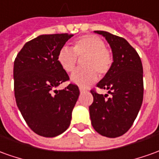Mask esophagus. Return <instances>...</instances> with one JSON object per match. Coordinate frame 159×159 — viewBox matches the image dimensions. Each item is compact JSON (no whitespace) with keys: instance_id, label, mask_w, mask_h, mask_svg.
Masks as SVG:
<instances>
[{"instance_id":"obj_1","label":"esophagus","mask_w":159,"mask_h":159,"mask_svg":"<svg viewBox=\"0 0 159 159\" xmlns=\"http://www.w3.org/2000/svg\"><path fill=\"white\" fill-rule=\"evenodd\" d=\"M79 89H80V92H84V91H86V89H83V88H79Z\"/></svg>"}]
</instances>
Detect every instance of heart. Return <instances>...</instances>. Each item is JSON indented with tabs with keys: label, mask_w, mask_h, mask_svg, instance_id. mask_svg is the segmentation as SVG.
Segmentation results:
<instances>
[{
	"label": "heart",
	"mask_w": 159,
	"mask_h": 159,
	"mask_svg": "<svg viewBox=\"0 0 159 159\" xmlns=\"http://www.w3.org/2000/svg\"><path fill=\"white\" fill-rule=\"evenodd\" d=\"M72 49L64 46L57 53V63L64 71L72 72L76 68L77 57L86 56L82 70H77L70 76L72 83L81 88H86L97 81L98 73L104 76L110 70L113 55L105 47L104 41L95 35H83L72 43Z\"/></svg>",
	"instance_id": "1"
}]
</instances>
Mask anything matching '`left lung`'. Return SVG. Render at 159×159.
<instances>
[{"mask_svg": "<svg viewBox=\"0 0 159 159\" xmlns=\"http://www.w3.org/2000/svg\"><path fill=\"white\" fill-rule=\"evenodd\" d=\"M95 33L107 40L114 62L109 72L96 84L99 89H107L110 97L90 90L94 97L89 106L91 124L101 135L116 138L130 129L140 109L144 95L143 66L136 50L125 39L104 31Z\"/></svg>", "mask_w": 159, "mask_h": 159, "instance_id": "obj_1", "label": "left lung"}]
</instances>
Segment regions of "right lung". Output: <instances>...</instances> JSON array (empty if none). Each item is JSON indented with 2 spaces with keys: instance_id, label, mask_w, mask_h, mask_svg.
<instances>
[{
  "instance_id": "1",
  "label": "right lung",
  "mask_w": 159,
  "mask_h": 159,
  "mask_svg": "<svg viewBox=\"0 0 159 159\" xmlns=\"http://www.w3.org/2000/svg\"><path fill=\"white\" fill-rule=\"evenodd\" d=\"M72 36L69 33L40 35L26 42L14 60L16 104L28 126L43 137H55L67 130L79 96V89L73 83L64 89L54 90L70 80L57 57Z\"/></svg>"
}]
</instances>
